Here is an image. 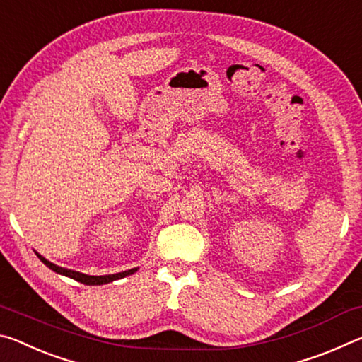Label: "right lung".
<instances>
[{"label":"right lung","instance_id":"add662e5","mask_svg":"<svg viewBox=\"0 0 362 362\" xmlns=\"http://www.w3.org/2000/svg\"><path fill=\"white\" fill-rule=\"evenodd\" d=\"M37 257L43 262L47 268L52 269L57 274L65 276V277H70V279H75L81 284H85V286H104V284H109V282H114L118 279H123V277L127 276H132L134 274L136 271L139 268H133V269H128V271H122V272H117V274H105V276H90V274H83V272L78 271H74V269H67V268H62V266H57L54 263H51L49 259H46L45 257H41L40 253H37Z\"/></svg>","mask_w":362,"mask_h":362}]
</instances>
